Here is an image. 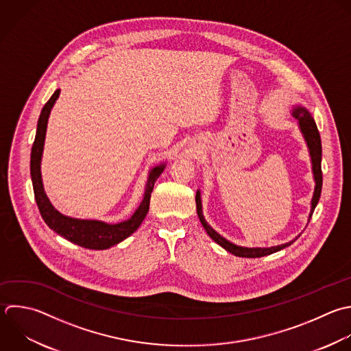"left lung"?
Returning a JSON list of instances; mask_svg holds the SVG:
<instances>
[{"label": "left lung", "instance_id": "obj_1", "mask_svg": "<svg viewBox=\"0 0 351 351\" xmlns=\"http://www.w3.org/2000/svg\"><path fill=\"white\" fill-rule=\"evenodd\" d=\"M292 117L298 121L299 123V129L304 137V141L307 144L308 148V154L311 158V170H313V176H314V181H315V186H314V193L311 197V208H310V214H308V219L307 223L311 219V215L314 213V208L319 200L321 196V188H322V171H321V156H322V148H321V138H319V133L317 129V125L313 119V117L310 115V112L302 107V106H295L291 110ZM196 210H197V215L199 219L203 225V228L206 229L207 234L217 243L219 244L222 248H225L228 252L236 255V256H241V258H259V256H265V255H270L273 252H277L288 245H291L295 240L285 243V244H280V245H274V247H255V248H248V247H241V245H236L233 243H230L229 240H226L225 237H222L219 233H217L204 219L203 217V210H202V199H200V192H196Z\"/></svg>", "mask_w": 351, "mask_h": 351}]
</instances>
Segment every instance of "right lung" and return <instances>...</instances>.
<instances>
[{
    "label": "right lung",
    "mask_w": 351,
    "mask_h": 351,
    "mask_svg": "<svg viewBox=\"0 0 351 351\" xmlns=\"http://www.w3.org/2000/svg\"><path fill=\"white\" fill-rule=\"evenodd\" d=\"M60 95V89H58L52 97L48 100V103L44 106L38 125H37V133L36 140L32 148V160H30V173H32V181L34 188V196L37 206L40 208V213L45 221V223L55 230L58 234L63 236L69 241L78 244L84 248L89 250H107L121 241H123L126 237H129L132 233H134L141 222L144 221L148 210H149V199L151 193L155 185V181L159 178L162 171L165 170L166 165L162 163L159 166H155L148 176L147 184H145V192L144 199L140 203L138 208L134 211V214L118 223H107L97 219H78L71 218L67 215H63L59 213L52 203L49 202L44 184L41 177V158L44 151V143H45V134H47V126L48 119L52 107L55 106L58 97Z\"/></svg>",
    "instance_id": "add662e5"
}]
</instances>
